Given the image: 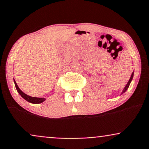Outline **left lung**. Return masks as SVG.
<instances>
[{
	"mask_svg": "<svg viewBox=\"0 0 149 149\" xmlns=\"http://www.w3.org/2000/svg\"><path fill=\"white\" fill-rule=\"evenodd\" d=\"M133 77H134V72H132V75H131V77H130V80H129V81H128V83H127V85H126V86L125 87V88L123 89V91H122V93H123L124 92H125V91L127 90V89L128 87H129V86H130V83H131V81H132V79H133ZM122 93H121V94H122Z\"/></svg>",
	"mask_w": 149,
	"mask_h": 149,
	"instance_id": "obj_1",
	"label": "left lung"
}]
</instances>
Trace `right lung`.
I'll return each mask as SVG.
<instances>
[{
  "label": "right lung",
  "instance_id": "1",
  "mask_svg": "<svg viewBox=\"0 0 149 149\" xmlns=\"http://www.w3.org/2000/svg\"><path fill=\"white\" fill-rule=\"evenodd\" d=\"M14 83H15V87H16V89H17V91H18V93H19V94L21 95V96L23 97L24 99H25L26 101L32 103V104H40V103H42V102H44L45 100V98H43V97H32V96H30V95H26V93H24L23 91H22L21 89L19 88V87L17 86V83H16L15 80H14Z\"/></svg>",
  "mask_w": 149,
  "mask_h": 149
}]
</instances>
